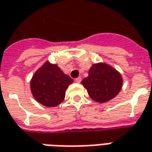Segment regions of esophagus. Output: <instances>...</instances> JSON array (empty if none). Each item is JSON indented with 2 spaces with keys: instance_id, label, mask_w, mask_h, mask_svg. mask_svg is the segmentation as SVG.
<instances>
[{
  "instance_id": "obj_1",
  "label": "esophagus",
  "mask_w": 152,
  "mask_h": 152,
  "mask_svg": "<svg viewBox=\"0 0 152 152\" xmlns=\"http://www.w3.org/2000/svg\"><path fill=\"white\" fill-rule=\"evenodd\" d=\"M75 81H76V82H77V83H80V82L81 81V78H80V77H77V78H76V79H75Z\"/></svg>"
}]
</instances>
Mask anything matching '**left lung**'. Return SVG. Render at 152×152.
I'll list each match as a JSON object with an SVG mask.
<instances>
[{
    "instance_id": "left-lung-1",
    "label": "left lung",
    "mask_w": 152,
    "mask_h": 152,
    "mask_svg": "<svg viewBox=\"0 0 152 152\" xmlns=\"http://www.w3.org/2000/svg\"><path fill=\"white\" fill-rule=\"evenodd\" d=\"M93 100L104 103L118 95L123 86L121 74L105 63L93 64L89 76L81 81Z\"/></svg>"
}]
</instances>
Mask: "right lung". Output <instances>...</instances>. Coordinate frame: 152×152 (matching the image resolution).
Returning <instances> with one entry per match:
<instances>
[{
	"label": "right lung",
	"mask_w": 152,
	"mask_h": 152,
	"mask_svg": "<svg viewBox=\"0 0 152 152\" xmlns=\"http://www.w3.org/2000/svg\"><path fill=\"white\" fill-rule=\"evenodd\" d=\"M72 82L56 64L46 61L32 77L30 88L34 99L41 104L55 107L63 101L66 90Z\"/></svg>",
	"instance_id": "1"
}]
</instances>
